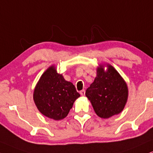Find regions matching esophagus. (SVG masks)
Segmentation results:
<instances>
[{"label":"esophagus","instance_id":"1","mask_svg":"<svg viewBox=\"0 0 153 153\" xmlns=\"http://www.w3.org/2000/svg\"><path fill=\"white\" fill-rule=\"evenodd\" d=\"M80 94L81 96H85V90H81L80 92Z\"/></svg>","mask_w":153,"mask_h":153}]
</instances>
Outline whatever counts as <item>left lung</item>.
Segmentation results:
<instances>
[{
    "instance_id": "obj_1",
    "label": "left lung",
    "mask_w": 153,
    "mask_h": 153,
    "mask_svg": "<svg viewBox=\"0 0 153 153\" xmlns=\"http://www.w3.org/2000/svg\"><path fill=\"white\" fill-rule=\"evenodd\" d=\"M108 68L104 70V66ZM85 95L98 117L108 119L124 109L128 97L126 82L110 64H100L94 82L87 89Z\"/></svg>"
}]
</instances>
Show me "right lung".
I'll list each match as a JSON object with an SVG mask.
<instances>
[{
    "label": "right lung",
    "mask_w": 153,
    "mask_h": 153,
    "mask_svg": "<svg viewBox=\"0 0 153 153\" xmlns=\"http://www.w3.org/2000/svg\"><path fill=\"white\" fill-rule=\"evenodd\" d=\"M72 82L65 80L56 68L44 71L34 90L33 99L39 111L49 119L59 121L67 117L73 103L80 97Z\"/></svg>",
    "instance_id": "add662e5"
}]
</instances>
